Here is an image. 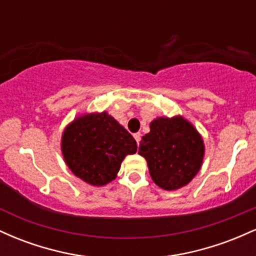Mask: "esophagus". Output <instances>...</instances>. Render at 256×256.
<instances>
[{
  "mask_svg": "<svg viewBox=\"0 0 256 256\" xmlns=\"http://www.w3.org/2000/svg\"><path fill=\"white\" fill-rule=\"evenodd\" d=\"M134 140H136L137 144H140V132H137V134H134Z\"/></svg>",
  "mask_w": 256,
  "mask_h": 256,
  "instance_id": "34e87169",
  "label": "esophagus"
}]
</instances>
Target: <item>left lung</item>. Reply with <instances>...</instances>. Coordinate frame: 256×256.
<instances>
[{
    "mask_svg": "<svg viewBox=\"0 0 256 256\" xmlns=\"http://www.w3.org/2000/svg\"><path fill=\"white\" fill-rule=\"evenodd\" d=\"M150 131L142 137L138 154L148 164L155 184L167 192L185 186L204 164V143L201 134L182 116H158Z\"/></svg>",
    "mask_w": 256,
    "mask_h": 256,
    "instance_id": "8db88e82",
    "label": "left lung"
}]
</instances>
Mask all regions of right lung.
<instances>
[{
	"instance_id": "add662e5",
	"label": "right lung",
	"mask_w": 256,
	"mask_h": 256,
	"mask_svg": "<svg viewBox=\"0 0 256 256\" xmlns=\"http://www.w3.org/2000/svg\"><path fill=\"white\" fill-rule=\"evenodd\" d=\"M137 152V143L108 112L76 116L61 134V152L76 177L92 186H104L116 178L126 155Z\"/></svg>"
}]
</instances>
